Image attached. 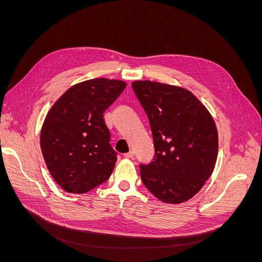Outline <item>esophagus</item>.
I'll return each mask as SVG.
<instances>
[{"instance_id": "obj_1", "label": "esophagus", "mask_w": 262, "mask_h": 262, "mask_svg": "<svg viewBox=\"0 0 262 262\" xmlns=\"http://www.w3.org/2000/svg\"><path fill=\"white\" fill-rule=\"evenodd\" d=\"M134 155H135V152H134V150H129L128 153H125V154H124V157L129 159V158H133V157H134Z\"/></svg>"}]
</instances>
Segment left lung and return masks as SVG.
Here are the masks:
<instances>
[{"label": "left lung", "mask_w": 262, "mask_h": 262, "mask_svg": "<svg viewBox=\"0 0 262 262\" xmlns=\"http://www.w3.org/2000/svg\"><path fill=\"white\" fill-rule=\"evenodd\" d=\"M132 86L148 118L155 148L153 160L139 164L141 181L164 203L186 202L213 172L219 148L214 121L184 88L150 80Z\"/></svg>", "instance_id": "8db88e82"}]
</instances>
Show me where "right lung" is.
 <instances>
[{
  "mask_svg": "<svg viewBox=\"0 0 262 262\" xmlns=\"http://www.w3.org/2000/svg\"><path fill=\"white\" fill-rule=\"evenodd\" d=\"M118 79L94 78L71 87L53 105L40 145L53 178L71 193H86L113 173L118 153L104 113L125 89Z\"/></svg>",
  "mask_w": 262,
  "mask_h": 262,
  "instance_id": "obj_1",
  "label": "right lung"
}]
</instances>
